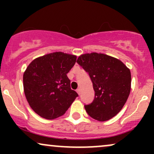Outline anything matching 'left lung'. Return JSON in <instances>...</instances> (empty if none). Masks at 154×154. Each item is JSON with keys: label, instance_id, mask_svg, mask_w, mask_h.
<instances>
[{"label": "left lung", "instance_id": "1", "mask_svg": "<svg viewBox=\"0 0 154 154\" xmlns=\"http://www.w3.org/2000/svg\"><path fill=\"white\" fill-rule=\"evenodd\" d=\"M76 60L73 55L55 52L33 60L27 66L23 75L24 94L39 116L47 119L59 117L78 96L66 75Z\"/></svg>", "mask_w": 154, "mask_h": 154}]
</instances>
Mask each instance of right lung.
Masks as SVG:
<instances>
[{"label":"right lung","mask_w":154,"mask_h":154,"mask_svg":"<svg viewBox=\"0 0 154 154\" xmlns=\"http://www.w3.org/2000/svg\"><path fill=\"white\" fill-rule=\"evenodd\" d=\"M77 63L89 75L94 99L85 105L91 117L98 121L111 119L122 110L131 89V73L122 61L103 54H83Z\"/></svg>","instance_id":"right-lung-1"}]
</instances>
